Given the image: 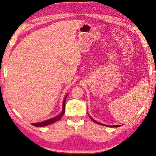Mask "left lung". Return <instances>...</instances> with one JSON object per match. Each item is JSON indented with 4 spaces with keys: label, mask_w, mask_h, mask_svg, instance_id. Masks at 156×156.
Listing matches in <instances>:
<instances>
[{
    "label": "left lung",
    "mask_w": 156,
    "mask_h": 156,
    "mask_svg": "<svg viewBox=\"0 0 156 156\" xmlns=\"http://www.w3.org/2000/svg\"><path fill=\"white\" fill-rule=\"evenodd\" d=\"M91 118V119L93 120V122H96V123H97V124H99V125H103V126H110V127H118V126H120V125H104V124H102V123H100V122H97V121H96L95 120H94L93 118H92L91 117H90Z\"/></svg>",
    "instance_id": "1"
}]
</instances>
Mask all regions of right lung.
I'll return each mask as SVG.
<instances>
[{"instance_id":"right-lung-1","label":"right lung","mask_w":156,"mask_h":156,"mask_svg":"<svg viewBox=\"0 0 156 156\" xmlns=\"http://www.w3.org/2000/svg\"><path fill=\"white\" fill-rule=\"evenodd\" d=\"M67 95H66V96L65 97V99H64V101H63V105H62V110L61 113H60L59 115H58L56 117L51 118V119H49L47 120H44L43 121V122H37V123H31V125L35 126H47V125H51L52 123H54L56 122V121H58L60 118H62V116L64 115V113L65 112V102H66V98H67Z\"/></svg>"}]
</instances>
